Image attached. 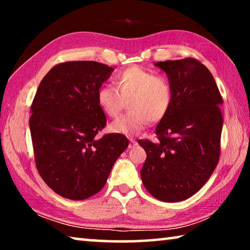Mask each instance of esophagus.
Listing matches in <instances>:
<instances>
[{"instance_id": "obj_1", "label": "esophagus", "mask_w": 250, "mask_h": 250, "mask_svg": "<svg viewBox=\"0 0 250 250\" xmlns=\"http://www.w3.org/2000/svg\"><path fill=\"white\" fill-rule=\"evenodd\" d=\"M137 146V141H135L134 139L131 138V139H130V145H129V147L131 149V147H133V146Z\"/></svg>"}]
</instances>
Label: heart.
Segmentation results:
<instances>
[{"instance_id": "b5f03b06", "label": "heart", "mask_w": 250, "mask_h": 250, "mask_svg": "<svg viewBox=\"0 0 250 250\" xmlns=\"http://www.w3.org/2000/svg\"><path fill=\"white\" fill-rule=\"evenodd\" d=\"M117 88L104 84L97 91V103L109 117H116L124 99L130 98V111L118 117L109 125L111 132L134 135L149 121H160L167 115L173 104V87L167 77L156 75L141 66H130L116 76Z\"/></svg>"}]
</instances>
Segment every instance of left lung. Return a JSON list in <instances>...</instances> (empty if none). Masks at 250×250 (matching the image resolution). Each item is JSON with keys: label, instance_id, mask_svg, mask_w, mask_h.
Here are the masks:
<instances>
[{"label": "left lung", "instance_id": "left-lung-1", "mask_svg": "<svg viewBox=\"0 0 250 250\" xmlns=\"http://www.w3.org/2000/svg\"><path fill=\"white\" fill-rule=\"evenodd\" d=\"M173 87V104L155 128L156 142L139 140L146 152L142 183L162 202H181L204 186L221 155L223 98L213 75L195 58L155 62Z\"/></svg>", "mask_w": 250, "mask_h": 250}]
</instances>
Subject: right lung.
<instances>
[{
    "label": "right lung",
    "instance_id": "right-lung-1",
    "mask_svg": "<svg viewBox=\"0 0 250 250\" xmlns=\"http://www.w3.org/2000/svg\"><path fill=\"white\" fill-rule=\"evenodd\" d=\"M113 70L90 61L62 62L46 74L34 97L29 129L37 171L68 200L98 193L129 146L119 133L97 135L107 124L97 91Z\"/></svg>",
    "mask_w": 250,
    "mask_h": 250
}]
</instances>
